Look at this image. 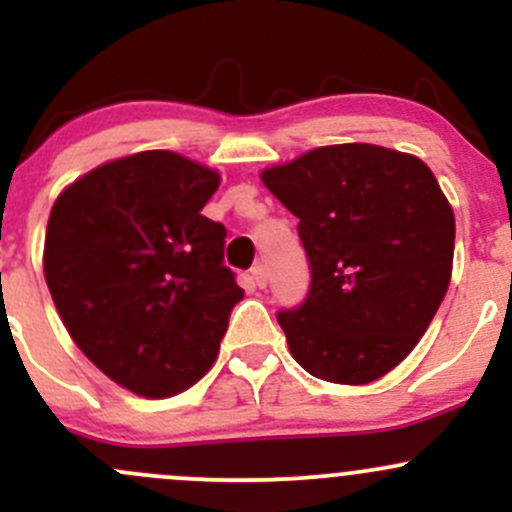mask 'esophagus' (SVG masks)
<instances>
[{"instance_id":"34e87169","label":"esophagus","mask_w":512,"mask_h":512,"mask_svg":"<svg viewBox=\"0 0 512 512\" xmlns=\"http://www.w3.org/2000/svg\"><path fill=\"white\" fill-rule=\"evenodd\" d=\"M252 282H255V285L260 287V289L267 287V270H265V265H255V267H252Z\"/></svg>"}]
</instances>
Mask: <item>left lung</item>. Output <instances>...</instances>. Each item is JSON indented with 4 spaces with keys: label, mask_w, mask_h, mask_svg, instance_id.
Returning a JSON list of instances; mask_svg holds the SVG:
<instances>
[{
    "label": "left lung",
    "mask_w": 512,
    "mask_h": 512,
    "mask_svg": "<svg viewBox=\"0 0 512 512\" xmlns=\"http://www.w3.org/2000/svg\"><path fill=\"white\" fill-rule=\"evenodd\" d=\"M299 218L307 299L277 314L294 361L334 384L399 366L431 324L453 270L456 220L421 158L371 143L314 148L262 170Z\"/></svg>",
    "instance_id": "left-lung-1"
}]
</instances>
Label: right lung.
<instances>
[{
    "label": "right lung",
    "mask_w": 512,
    "mask_h": 512,
    "mask_svg": "<svg viewBox=\"0 0 512 512\" xmlns=\"http://www.w3.org/2000/svg\"><path fill=\"white\" fill-rule=\"evenodd\" d=\"M218 170L173 151L103 163L51 208L44 277L66 332L123 389L165 399L218 356L242 299L225 227L200 215Z\"/></svg>",
    "instance_id": "obj_1"
}]
</instances>
